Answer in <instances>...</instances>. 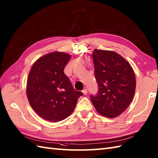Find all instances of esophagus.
<instances>
[{"instance_id": "1", "label": "esophagus", "mask_w": 158, "mask_h": 158, "mask_svg": "<svg viewBox=\"0 0 158 158\" xmlns=\"http://www.w3.org/2000/svg\"><path fill=\"white\" fill-rule=\"evenodd\" d=\"M82 92H83V94L84 95H87V90L86 89H84L82 91Z\"/></svg>"}]
</instances>
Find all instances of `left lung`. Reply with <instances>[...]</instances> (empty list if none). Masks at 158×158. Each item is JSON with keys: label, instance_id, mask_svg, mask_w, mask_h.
<instances>
[{"label": "left lung", "instance_id": "obj_1", "mask_svg": "<svg viewBox=\"0 0 158 158\" xmlns=\"http://www.w3.org/2000/svg\"><path fill=\"white\" fill-rule=\"evenodd\" d=\"M92 57L99 90L96 96H90L91 101L101 115L115 118L125 110L134 97V71L127 60L114 51L94 49Z\"/></svg>", "mask_w": 158, "mask_h": 158}]
</instances>
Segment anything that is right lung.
<instances>
[{
    "mask_svg": "<svg viewBox=\"0 0 158 158\" xmlns=\"http://www.w3.org/2000/svg\"><path fill=\"white\" fill-rule=\"evenodd\" d=\"M71 55L52 52L39 58L29 73L27 96L29 104L46 120L56 123L74 110L83 93L73 87L64 69Z\"/></svg>",
    "mask_w": 158,
    "mask_h": 158,
    "instance_id": "right-lung-1",
    "label": "right lung"
}]
</instances>
